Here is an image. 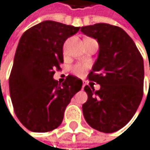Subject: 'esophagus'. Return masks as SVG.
<instances>
[{"label":"esophagus","instance_id":"34e87169","mask_svg":"<svg viewBox=\"0 0 150 150\" xmlns=\"http://www.w3.org/2000/svg\"><path fill=\"white\" fill-rule=\"evenodd\" d=\"M84 85H85V84H84V83H83V86H82V87H83V88H84Z\"/></svg>","mask_w":150,"mask_h":150}]
</instances>
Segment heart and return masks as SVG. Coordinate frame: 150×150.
I'll use <instances>...</instances> for the list:
<instances>
[{
	"label": "heart",
	"mask_w": 150,
	"mask_h": 150,
	"mask_svg": "<svg viewBox=\"0 0 150 150\" xmlns=\"http://www.w3.org/2000/svg\"><path fill=\"white\" fill-rule=\"evenodd\" d=\"M88 69V66L85 64H76L74 66H73L72 67V72L74 74H77V76H82V74Z\"/></svg>",
	"instance_id": "heart-1"
}]
</instances>
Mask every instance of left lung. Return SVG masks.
<instances>
[{
  "mask_svg": "<svg viewBox=\"0 0 150 150\" xmlns=\"http://www.w3.org/2000/svg\"><path fill=\"white\" fill-rule=\"evenodd\" d=\"M81 32L97 39L99 57L88 79L101 85H91L83 105V116L95 130L111 133L125 126L137 111L143 96V58L132 39L119 26L95 24L81 27ZM150 69V68H149Z\"/></svg>",
  "mask_w": 150,
  "mask_h": 150,
  "instance_id": "8db88e82",
  "label": "left lung"
}]
</instances>
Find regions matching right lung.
Listing matches in <instances>:
<instances>
[{
  "mask_svg": "<svg viewBox=\"0 0 150 150\" xmlns=\"http://www.w3.org/2000/svg\"><path fill=\"white\" fill-rule=\"evenodd\" d=\"M80 27L43 21L21 36L8 79L14 112L29 131L47 132L58 128L67 106L83 82L69 74L62 84L53 79L63 63V45Z\"/></svg>",
  "mask_w": 150,
  "mask_h": 150,
  "instance_id": "add662e5",
  "label": "right lung"
}]
</instances>
